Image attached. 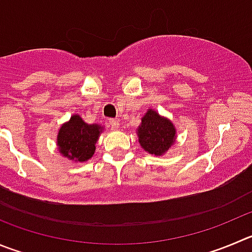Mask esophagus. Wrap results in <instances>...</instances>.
<instances>
[{"label":"esophagus","mask_w":252,"mask_h":252,"mask_svg":"<svg viewBox=\"0 0 252 252\" xmlns=\"http://www.w3.org/2000/svg\"><path fill=\"white\" fill-rule=\"evenodd\" d=\"M109 126H110V128L112 129H118L119 128V121L118 119H109Z\"/></svg>","instance_id":"34e87169"}]
</instances>
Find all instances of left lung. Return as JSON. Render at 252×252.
<instances>
[{
    "label": "left lung",
    "mask_w": 252,
    "mask_h": 252,
    "mask_svg": "<svg viewBox=\"0 0 252 252\" xmlns=\"http://www.w3.org/2000/svg\"><path fill=\"white\" fill-rule=\"evenodd\" d=\"M139 144L145 152L163 155L175 143L176 129L165 117L153 109H148L138 128Z\"/></svg>",
    "instance_id": "left-lung-1"
}]
</instances>
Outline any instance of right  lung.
Returning a JSON list of instances; mask_svg holds the SVG:
<instances>
[{
  "instance_id": "add662e5",
  "label": "right lung",
  "mask_w": 252,
  "mask_h": 252,
  "mask_svg": "<svg viewBox=\"0 0 252 252\" xmlns=\"http://www.w3.org/2000/svg\"><path fill=\"white\" fill-rule=\"evenodd\" d=\"M102 131L103 126L99 124H88L78 114L72 115L58 131V150L69 160L87 161L93 157Z\"/></svg>"
}]
</instances>
